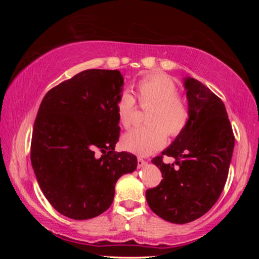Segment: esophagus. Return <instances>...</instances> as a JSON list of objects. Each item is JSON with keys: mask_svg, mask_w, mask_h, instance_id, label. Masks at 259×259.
Instances as JSON below:
<instances>
[{"mask_svg": "<svg viewBox=\"0 0 259 259\" xmlns=\"http://www.w3.org/2000/svg\"><path fill=\"white\" fill-rule=\"evenodd\" d=\"M137 164H138V168H144L147 164V162L145 160H143L142 157H138L137 160Z\"/></svg>", "mask_w": 259, "mask_h": 259, "instance_id": "1", "label": "esophagus"}]
</instances>
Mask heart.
I'll return each instance as SVG.
<instances>
[{"instance_id": "heart-1", "label": "heart", "mask_w": 259, "mask_h": 259, "mask_svg": "<svg viewBox=\"0 0 259 259\" xmlns=\"http://www.w3.org/2000/svg\"><path fill=\"white\" fill-rule=\"evenodd\" d=\"M139 104L150 106L146 114L145 126L125 134L121 139L123 150L138 155H150L160 150L166 142V134L176 137L185 129L188 122V108L177 95L172 80L162 74L143 78L137 85ZM135 99L128 93L121 95L117 102V117L124 128L133 124Z\"/></svg>"}]
</instances>
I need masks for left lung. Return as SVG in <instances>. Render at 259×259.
Masks as SVG:
<instances>
[{
    "mask_svg": "<svg viewBox=\"0 0 259 259\" xmlns=\"http://www.w3.org/2000/svg\"><path fill=\"white\" fill-rule=\"evenodd\" d=\"M188 122L165 150L152 160L161 183L146 191L153 212L175 224H186L208 212L225 186L234 148L224 103L195 78H184ZM163 155L177 160L165 165Z\"/></svg>",
    "mask_w": 259,
    "mask_h": 259,
    "instance_id": "1",
    "label": "left lung"
}]
</instances>
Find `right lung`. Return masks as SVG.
I'll use <instances>...</instances> for the list:
<instances>
[{"mask_svg": "<svg viewBox=\"0 0 259 259\" xmlns=\"http://www.w3.org/2000/svg\"><path fill=\"white\" fill-rule=\"evenodd\" d=\"M123 83L117 69H87L42 99L30 161L43 194L68 218L83 221L106 211L117 179L137 168L134 154L114 151Z\"/></svg>", "mask_w": 259, "mask_h": 259, "instance_id": "1", "label": "right lung"}]
</instances>
